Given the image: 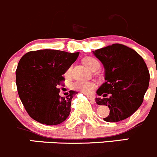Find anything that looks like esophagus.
Returning <instances> with one entry per match:
<instances>
[{"label":"esophagus","instance_id":"1","mask_svg":"<svg viewBox=\"0 0 157 157\" xmlns=\"http://www.w3.org/2000/svg\"><path fill=\"white\" fill-rule=\"evenodd\" d=\"M86 95H87V97L88 98V99H89V100H91L92 102H95V98H94V96H91V95H90V94H86Z\"/></svg>","mask_w":157,"mask_h":157}]
</instances>
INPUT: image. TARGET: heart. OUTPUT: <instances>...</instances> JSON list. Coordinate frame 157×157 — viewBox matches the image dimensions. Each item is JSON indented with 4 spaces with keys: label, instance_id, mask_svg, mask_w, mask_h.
Wrapping results in <instances>:
<instances>
[{
    "label": "heart",
    "instance_id": "obj_1",
    "mask_svg": "<svg viewBox=\"0 0 157 157\" xmlns=\"http://www.w3.org/2000/svg\"><path fill=\"white\" fill-rule=\"evenodd\" d=\"M84 63L85 66L88 68L89 69L92 70L94 68H99V62L96 59L93 58V57H86L84 59ZM71 71H72V67H69L66 72V75L69 76L71 74ZM96 85L94 82H86V81H77L76 82L72 85V88L77 91H81L85 94H90L91 91H93L94 88H95Z\"/></svg>",
    "mask_w": 157,
    "mask_h": 157
}]
</instances>
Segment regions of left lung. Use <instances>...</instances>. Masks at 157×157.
Masks as SVG:
<instances>
[{"label":"left lung","mask_w":157,"mask_h":157,"mask_svg":"<svg viewBox=\"0 0 157 157\" xmlns=\"http://www.w3.org/2000/svg\"><path fill=\"white\" fill-rule=\"evenodd\" d=\"M105 68V82L98 89L95 101L109 108L107 122H118L140 108L149 87L150 72L142 57L124 45L114 43L93 51ZM109 94L108 97L107 95Z\"/></svg>","instance_id":"8db88e82"}]
</instances>
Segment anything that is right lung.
Returning <instances> with one entry per match:
<instances>
[{
  "mask_svg": "<svg viewBox=\"0 0 157 157\" xmlns=\"http://www.w3.org/2000/svg\"><path fill=\"white\" fill-rule=\"evenodd\" d=\"M78 55V52L41 49L28 52L21 59L16 70L17 88L26 112L33 120L56 125L69 117L71 101L78 92L69 91L66 97H61L58 85Z\"/></svg>",
  "mask_w": 157,
  "mask_h": 157,
  "instance_id": "1",
  "label": "right lung"
}]
</instances>
